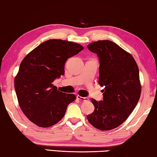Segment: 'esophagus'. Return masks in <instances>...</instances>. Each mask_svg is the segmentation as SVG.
I'll return each instance as SVG.
<instances>
[{"label": "esophagus", "mask_w": 157, "mask_h": 157, "mask_svg": "<svg viewBox=\"0 0 157 157\" xmlns=\"http://www.w3.org/2000/svg\"><path fill=\"white\" fill-rule=\"evenodd\" d=\"M76 98H78V100L81 101H88V98H86V97H82V96H79V95H77L76 96Z\"/></svg>", "instance_id": "obj_1"}]
</instances>
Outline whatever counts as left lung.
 <instances>
[{"instance_id": "8db88e82", "label": "left lung", "mask_w": 157, "mask_h": 157, "mask_svg": "<svg viewBox=\"0 0 157 157\" xmlns=\"http://www.w3.org/2000/svg\"><path fill=\"white\" fill-rule=\"evenodd\" d=\"M87 47L99 59L98 83L104 87L103 101L91 98L95 109L87 119L98 129H113L126 121L140 98L138 66L130 53L111 40H98Z\"/></svg>"}]
</instances>
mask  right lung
Returning a JSON list of instances; mask_svg holds the SVG:
<instances>
[{
  "instance_id": "right-lung-1",
  "label": "right lung",
  "mask_w": 157,
  "mask_h": 157,
  "mask_svg": "<svg viewBox=\"0 0 157 157\" xmlns=\"http://www.w3.org/2000/svg\"><path fill=\"white\" fill-rule=\"evenodd\" d=\"M83 49L81 45L61 39L46 40L21 61L14 86L21 110L40 127L57 124L65 115L68 105L76 99L53 85L64 74L66 60Z\"/></svg>"
}]
</instances>
